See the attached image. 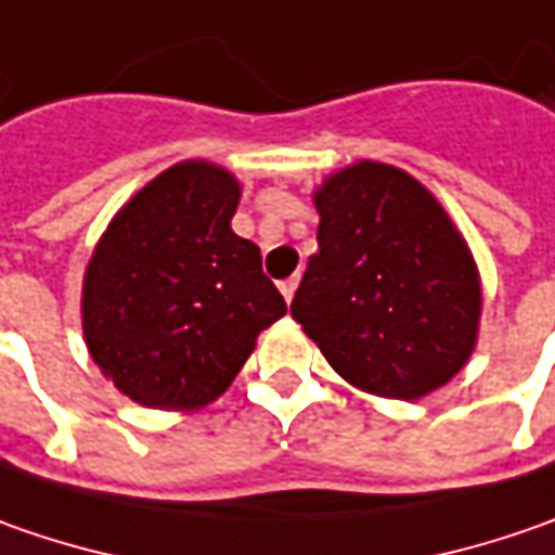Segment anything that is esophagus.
Instances as JSON below:
<instances>
[{"label":"esophagus","instance_id":"1","mask_svg":"<svg viewBox=\"0 0 555 555\" xmlns=\"http://www.w3.org/2000/svg\"><path fill=\"white\" fill-rule=\"evenodd\" d=\"M299 287V278H287V281H281V293H284V299L293 302V293Z\"/></svg>","mask_w":555,"mask_h":555}]
</instances>
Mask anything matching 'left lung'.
<instances>
[{"label":"left lung","mask_w":555,"mask_h":555,"mask_svg":"<svg viewBox=\"0 0 555 555\" xmlns=\"http://www.w3.org/2000/svg\"><path fill=\"white\" fill-rule=\"evenodd\" d=\"M321 216L289 314L346 383L416 401L454 379L479 339L481 278L429 188L358 160L311 194Z\"/></svg>","instance_id":"left-lung-1"}]
</instances>
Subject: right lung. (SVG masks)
<instances>
[{
  "mask_svg": "<svg viewBox=\"0 0 555 555\" xmlns=\"http://www.w3.org/2000/svg\"><path fill=\"white\" fill-rule=\"evenodd\" d=\"M241 182L184 160L119 206L82 278V336L119 392L201 411L234 383L256 336L287 314L253 241L231 231Z\"/></svg>",
  "mask_w": 555,
  "mask_h": 555,
  "instance_id": "1",
  "label": "right lung"
}]
</instances>
